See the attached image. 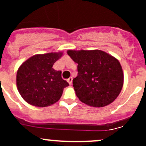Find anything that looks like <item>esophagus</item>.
Instances as JSON below:
<instances>
[{
  "label": "esophagus",
  "instance_id": "esophagus-1",
  "mask_svg": "<svg viewBox=\"0 0 146 146\" xmlns=\"http://www.w3.org/2000/svg\"><path fill=\"white\" fill-rule=\"evenodd\" d=\"M67 80H68V83L70 84V85H71V84H72V81H73V78L70 77Z\"/></svg>",
  "mask_w": 146,
  "mask_h": 146
}]
</instances>
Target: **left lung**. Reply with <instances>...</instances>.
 Here are the masks:
<instances>
[{
	"label": "left lung",
	"instance_id": "left-lung-1",
	"mask_svg": "<svg viewBox=\"0 0 146 146\" xmlns=\"http://www.w3.org/2000/svg\"><path fill=\"white\" fill-rule=\"evenodd\" d=\"M67 54L78 64L73 86L82 102L103 107L115 100L123 84V70L117 58L98 49L68 50Z\"/></svg>",
	"mask_w": 146,
	"mask_h": 146
}]
</instances>
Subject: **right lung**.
I'll use <instances>...</instances> for the list:
<instances>
[{
	"mask_svg": "<svg viewBox=\"0 0 146 146\" xmlns=\"http://www.w3.org/2000/svg\"><path fill=\"white\" fill-rule=\"evenodd\" d=\"M62 55V52L36 54L20 66L16 78L17 90L29 104L44 107L60 100L69 84L61 78V70L52 67Z\"/></svg>",
	"mask_w": 146,
	"mask_h": 146,
	"instance_id": "add662e5",
	"label": "right lung"
}]
</instances>
